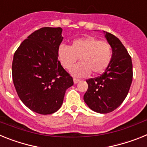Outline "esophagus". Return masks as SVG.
Listing matches in <instances>:
<instances>
[{
    "label": "esophagus",
    "instance_id": "1",
    "mask_svg": "<svg viewBox=\"0 0 147 147\" xmlns=\"http://www.w3.org/2000/svg\"><path fill=\"white\" fill-rule=\"evenodd\" d=\"M80 81V79H77V78H74V84H76V83H78Z\"/></svg>",
    "mask_w": 147,
    "mask_h": 147
}]
</instances>
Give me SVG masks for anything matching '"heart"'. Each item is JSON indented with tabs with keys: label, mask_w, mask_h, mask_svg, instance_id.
I'll return each mask as SVG.
<instances>
[{
	"label": "heart",
	"mask_w": 147,
	"mask_h": 147,
	"mask_svg": "<svg viewBox=\"0 0 147 147\" xmlns=\"http://www.w3.org/2000/svg\"><path fill=\"white\" fill-rule=\"evenodd\" d=\"M113 57L111 45L93 37L73 40L71 45H61L58 49V57L65 69L70 70L80 58L81 62L71 69L76 76H86L92 72L101 74L107 69Z\"/></svg>",
	"instance_id": "heart-1"
}]
</instances>
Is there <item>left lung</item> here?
<instances>
[{"instance_id":"obj_1","label":"left lung","mask_w":147,"mask_h":147,"mask_svg":"<svg viewBox=\"0 0 147 147\" xmlns=\"http://www.w3.org/2000/svg\"><path fill=\"white\" fill-rule=\"evenodd\" d=\"M113 49L111 62L99 76L87 80L84 101L95 112L108 113L119 107L127 97L132 81L131 57L115 35L105 32Z\"/></svg>"}]
</instances>
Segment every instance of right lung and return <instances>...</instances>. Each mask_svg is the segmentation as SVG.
Returning <instances> with one entry per match:
<instances>
[{"label":"right lung","mask_w":147,"mask_h":147,"mask_svg":"<svg viewBox=\"0 0 147 147\" xmlns=\"http://www.w3.org/2000/svg\"><path fill=\"white\" fill-rule=\"evenodd\" d=\"M60 27H43L23 40L14 54L12 80L18 96L28 108L42 115L60 108L72 76L61 65L58 49Z\"/></svg>","instance_id":"obj_1"}]
</instances>
